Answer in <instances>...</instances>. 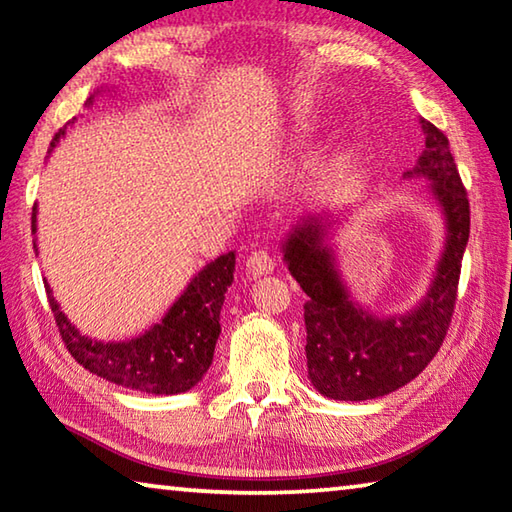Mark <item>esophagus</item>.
I'll return each instance as SVG.
<instances>
[{
  "mask_svg": "<svg viewBox=\"0 0 512 512\" xmlns=\"http://www.w3.org/2000/svg\"><path fill=\"white\" fill-rule=\"evenodd\" d=\"M246 269L250 275H264V273H271L275 269V259L271 253H266V250H255V253H250L246 259Z\"/></svg>",
  "mask_w": 512,
  "mask_h": 512,
  "instance_id": "esophagus-1",
  "label": "esophagus"
}]
</instances>
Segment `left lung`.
<instances>
[{"label": "left lung", "mask_w": 512, "mask_h": 512, "mask_svg": "<svg viewBox=\"0 0 512 512\" xmlns=\"http://www.w3.org/2000/svg\"><path fill=\"white\" fill-rule=\"evenodd\" d=\"M426 145L410 175H424L446 214L449 239L428 296L401 319H376L346 296L332 257L321 243V225L307 221L287 239L285 259L307 294V373L323 396L367 401L410 383L428 367L456 310L462 255L469 239V198L442 129L421 120Z\"/></svg>", "instance_id": "1"}]
</instances>
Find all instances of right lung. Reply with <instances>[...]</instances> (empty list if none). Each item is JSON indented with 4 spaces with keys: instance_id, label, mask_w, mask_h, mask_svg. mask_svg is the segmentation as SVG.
Instances as JSON below:
<instances>
[{
    "instance_id": "obj_1",
    "label": "right lung",
    "mask_w": 512,
    "mask_h": 512,
    "mask_svg": "<svg viewBox=\"0 0 512 512\" xmlns=\"http://www.w3.org/2000/svg\"><path fill=\"white\" fill-rule=\"evenodd\" d=\"M63 134L66 127L56 132L52 148ZM31 232H36V209L31 214ZM232 273L234 253L214 259L193 278L161 323L132 342L118 344H102L79 335L59 310L50 287L45 285V291L63 344L81 367L120 387L148 394H180L202 380L214 360L216 339L221 335L218 319L225 291L234 280Z\"/></svg>"
}]
</instances>
